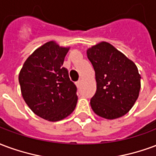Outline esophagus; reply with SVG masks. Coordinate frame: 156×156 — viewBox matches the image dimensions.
Here are the masks:
<instances>
[{
	"label": "esophagus",
	"mask_w": 156,
	"mask_h": 156,
	"mask_svg": "<svg viewBox=\"0 0 156 156\" xmlns=\"http://www.w3.org/2000/svg\"><path fill=\"white\" fill-rule=\"evenodd\" d=\"M76 84L77 87H80V85H81V80H79L78 81H76Z\"/></svg>",
	"instance_id": "obj_1"
}]
</instances>
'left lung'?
<instances>
[{
    "instance_id": "1",
    "label": "left lung",
    "mask_w": 156,
    "mask_h": 156,
    "mask_svg": "<svg viewBox=\"0 0 156 156\" xmlns=\"http://www.w3.org/2000/svg\"><path fill=\"white\" fill-rule=\"evenodd\" d=\"M95 72L96 91L92 110L109 120L123 116L132 108L140 90V76L135 63L107 42L88 49Z\"/></svg>"
}]
</instances>
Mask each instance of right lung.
Masks as SVG:
<instances>
[{"label": "right lung", "instance_id": "right-lung-1", "mask_svg": "<svg viewBox=\"0 0 156 156\" xmlns=\"http://www.w3.org/2000/svg\"><path fill=\"white\" fill-rule=\"evenodd\" d=\"M68 51L47 42L27 58L19 74L24 101L36 115L50 121L64 119L76 106V86L62 66Z\"/></svg>", "mask_w": 156, "mask_h": 156}]
</instances>
